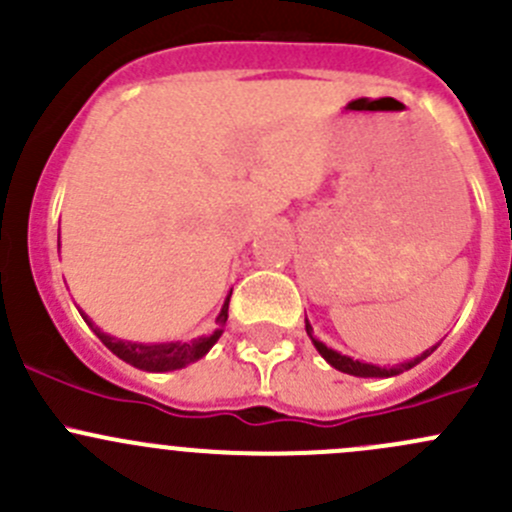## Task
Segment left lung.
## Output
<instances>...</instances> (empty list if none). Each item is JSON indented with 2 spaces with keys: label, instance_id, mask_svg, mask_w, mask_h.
I'll return each mask as SVG.
<instances>
[{
  "label": "left lung",
  "instance_id": "obj_1",
  "mask_svg": "<svg viewBox=\"0 0 512 512\" xmlns=\"http://www.w3.org/2000/svg\"><path fill=\"white\" fill-rule=\"evenodd\" d=\"M304 327H307V334H309V339H312L314 347H317V352L322 354L324 359H327V364H332L334 369L344 371V374L361 376V379H389V376L404 374V371L414 369L416 364H421V361L426 359V356H431L433 352H436V347H438V344H436V347L426 349V352H423V354H418V356H414V359H409V361H401V364H396V366H376V364H366V361H359V359H352V356H344V354L334 352V349H329L327 344L319 342V339L314 337L312 324H309L307 317H304Z\"/></svg>",
  "mask_w": 512,
  "mask_h": 512
}]
</instances>
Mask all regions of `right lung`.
I'll use <instances>...</instances> for the list:
<instances>
[{
  "label": "right lung",
  "instance_id": "obj_1",
  "mask_svg": "<svg viewBox=\"0 0 512 512\" xmlns=\"http://www.w3.org/2000/svg\"><path fill=\"white\" fill-rule=\"evenodd\" d=\"M230 294H232V289L227 292L223 309H220V314H218V329H215L213 334H208V337L193 339V342H160V344L123 342V339H116V337H111V334L101 332V329H98L96 324L91 322L84 312H81V309L79 312H81V317H84V322L94 329L96 337L101 339V342L106 344V347L111 349L118 359L126 361V364L136 366V369H143V371H175V369H183V366L193 364V361L203 359V356L215 347V342L223 337Z\"/></svg>",
  "mask_w": 512,
  "mask_h": 512
}]
</instances>
